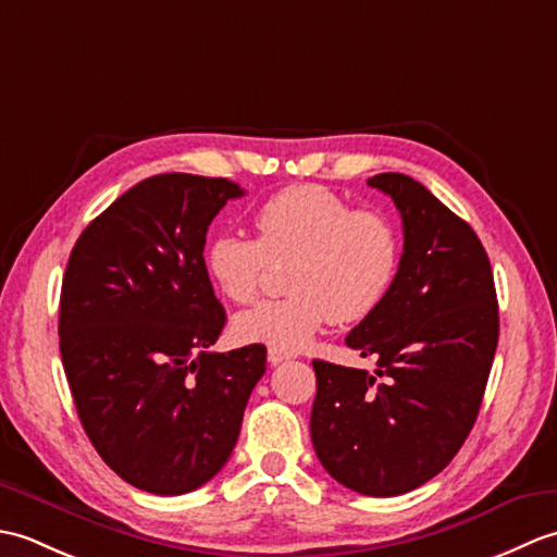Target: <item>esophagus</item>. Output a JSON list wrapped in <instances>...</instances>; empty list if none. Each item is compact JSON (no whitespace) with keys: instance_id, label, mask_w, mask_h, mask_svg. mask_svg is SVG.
<instances>
[{"instance_id":"34e87169","label":"esophagus","mask_w":557,"mask_h":557,"mask_svg":"<svg viewBox=\"0 0 557 557\" xmlns=\"http://www.w3.org/2000/svg\"><path fill=\"white\" fill-rule=\"evenodd\" d=\"M294 357L292 351H285V349H277V347H270L268 349V361L275 366V363H282V361H289Z\"/></svg>"}]
</instances>
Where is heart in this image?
Instances as JSON below:
<instances>
[{
	"mask_svg": "<svg viewBox=\"0 0 557 557\" xmlns=\"http://www.w3.org/2000/svg\"><path fill=\"white\" fill-rule=\"evenodd\" d=\"M256 242L218 234L206 248V270L224 297L251 304L268 260L292 258L287 297L236 315L244 342L301 349L325 323L369 318L395 285L401 242L381 210H351L345 198L318 184L287 186L253 210Z\"/></svg>",
	"mask_w": 557,
	"mask_h": 557,
	"instance_id": "heart-1",
	"label": "heart"
}]
</instances>
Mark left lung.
I'll return each mask as SVG.
<instances>
[{"label":"left lung","mask_w":557,"mask_h":557,"mask_svg":"<svg viewBox=\"0 0 557 557\" xmlns=\"http://www.w3.org/2000/svg\"><path fill=\"white\" fill-rule=\"evenodd\" d=\"M369 186L399 210L405 251L395 285L347 335L373 373L313 361L311 441L342 486L389 498L453 461L479 417L498 347V299L476 232L399 172Z\"/></svg>","instance_id":"left-lung-1"}]
</instances>
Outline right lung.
<instances>
[{
    "label": "right lung",
    "instance_id": "obj_1",
    "mask_svg": "<svg viewBox=\"0 0 557 557\" xmlns=\"http://www.w3.org/2000/svg\"><path fill=\"white\" fill-rule=\"evenodd\" d=\"M230 180L158 174L92 220L69 256L59 351L83 431L112 471L182 495L230 459L265 347L210 351L224 321L206 234Z\"/></svg>",
    "mask_w": 557,
    "mask_h": 557
}]
</instances>
